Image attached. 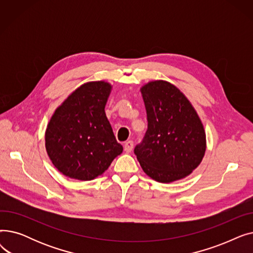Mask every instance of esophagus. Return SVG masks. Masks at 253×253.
<instances>
[{"instance_id": "34e87169", "label": "esophagus", "mask_w": 253, "mask_h": 253, "mask_svg": "<svg viewBox=\"0 0 253 253\" xmlns=\"http://www.w3.org/2000/svg\"><path fill=\"white\" fill-rule=\"evenodd\" d=\"M132 149H133V141H131V140L126 141L124 144V151L126 153H130L132 151Z\"/></svg>"}]
</instances>
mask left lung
I'll use <instances>...</instances> for the list:
<instances>
[{"label":"left lung","mask_w":253,"mask_h":253,"mask_svg":"<svg viewBox=\"0 0 253 253\" xmlns=\"http://www.w3.org/2000/svg\"><path fill=\"white\" fill-rule=\"evenodd\" d=\"M140 91L148 130L134 154L142 170L159 182L184 178L200 165L206 151L200 118L183 93L169 82H149Z\"/></svg>","instance_id":"1"}]
</instances>
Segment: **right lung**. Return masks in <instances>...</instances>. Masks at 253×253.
I'll return each mask as SVG.
<instances>
[{
	"label": "right lung",
	"instance_id": "right-lung-1",
	"mask_svg": "<svg viewBox=\"0 0 253 253\" xmlns=\"http://www.w3.org/2000/svg\"><path fill=\"white\" fill-rule=\"evenodd\" d=\"M111 90V84L104 81L85 83L50 119L45 133L46 151L65 176L83 181L94 179L123 152L104 112Z\"/></svg>",
	"mask_w": 253,
	"mask_h": 253
}]
</instances>
